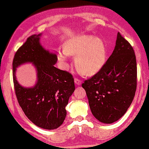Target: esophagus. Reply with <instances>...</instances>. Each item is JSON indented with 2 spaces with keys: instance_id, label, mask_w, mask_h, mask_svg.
<instances>
[{
  "instance_id": "1",
  "label": "esophagus",
  "mask_w": 149,
  "mask_h": 149,
  "mask_svg": "<svg viewBox=\"0 0 149 149\" xmlns=\"http://www.w3.org/2000/svg\"><path fill=\"white\" fill-rule=\"evenodd\" d=\"M74 82L75 84H77V85H81V81L78 78H76V77L74 78Z\"/></svg>"
}]
</instances>
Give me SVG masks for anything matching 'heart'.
<instances>
[{
  "label": "heart",
  "mask_w": 149,
  "mask_h": 149,
  "mask_svg": "<svg viewBox=\"0 0 149 149\" xmlns=\"http://www.w3.org/2000/svg\"><path fill=\"white\" fill-rule=\"evenodd\" d=\"M68 54L76 56L75 67L81 74L92 76L106 63L107 49L102 38L91 35H77L63 44V50L58 53V59L65 61Z\"/></svg>",
  "instance_id": "1"
}]
</instances>
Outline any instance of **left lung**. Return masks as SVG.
<instances>
[{
	"instance_id": "8db88e82",
	"label": "left lung",
	"mask_w": 149,
	"mask_h": 149,
	"mask_svg": "<svg viewBox=\"0 0 149 149\" xmlns=\"http://www.w3.org/2000/svg\"><path fill=\"white\" fill-rule=\"evenodd\" d=\"M82 87L92 113L100 122L111 124L125 114L136 91L137 63L133 47L120 33L111 56Z\"/></svg>"
}]
</instances>
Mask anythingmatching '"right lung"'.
I'll return each instance as SVG.
<instances>
[{"instance_id":"obj_1","label":"right lung","mask_w":149,"mask_h":149,"mask_svg":"<svg viewBox=\"0 0 149 149\" xmlns=\"http://www.w3.org/2000/svg\"><path fill=\"white\" fill-rule=\"evenodd\" d=\"M40 36H29L16 51L12 63L13 81L18 102L27 118L38 127L52 130L63 124L65 106L75 87L72 74L54 67L57 56L42 47ZM26 62H32L38 70V83L31 89L22 87L15 79V68Z\"/></svg>"}]
</instances>
